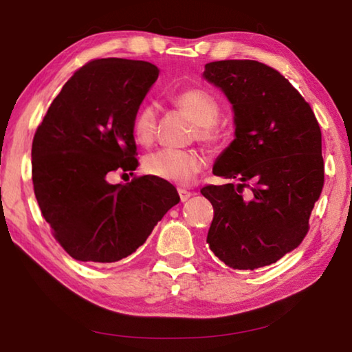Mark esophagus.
<instances>
[{"mask_svg":"<svg viewBox=\"0 0 352 352\" xmlns=\"http://www.w3.org/2000/svg\"><path fill=\"white\" fill-rule=\"evenodd\" d=\"M178 195H180V200L182 201H186L190 195H192V192H189L188 189H183V188H178Z\"/></svg>","mask_w":352,"mask_h":352,"instance_id":"1","label":"esophagus"}]
</instances>
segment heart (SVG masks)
<instances>
[{
    "instance_id": "1",
    "label": "heart",
    "mask_w": 352,
    "mask_h": 352,
    "mask_svg": "<svg viewBox=\"0 0 352 352\" xmlns=\"http://www.w3.org/2000/svg\"><path fill=\"white\" fill-rule=\"evenodd\" d=\"M174 104L195 126L197 138L208 144H216L225 138L223 129L217 126L220 107L210 93L200 88H189L174 98ZM157 130V110L153 105H142L135 115L132 133L136 142L151 144ZM205 168V160L194 151L160 148L144 158V170L160 180L188 184Z\"/></svg>"
}]
</instances>
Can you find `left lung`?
<instances>
[{
	"label": "left lung",
	"instance_id": "8db88e82",
	"mask_svg": "<svg viewBox=\"0 0 352 352\" xmlns=\"http://www.w3.org/2000/svg\"><path fill=\"white\" fill-rule=\"evenodd\" d=\"M204 79L230 100L236 127L212 168L230 183L200 189L214 208L206 242L231 269L270 265L305 239L323 189L317 118L284 76L261 62L206 63Z\"/></svg>",
	"mask_w": 352,
	"mask_h": 352
}]
</instances>
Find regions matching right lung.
<instances>
[{"label": "right lung", "mask_w": 352, "mask_h": 352, "mask_svg": "<svg viewBox=\"0 0 352 352\" xmlns=\"http://www.w3.org/2000/svg\"><path fill=\"white\" fill-rule=\"evenodd\" d=\"M142 60L98 58L65 83L35 132L32 183L41 214L71 258L118 262L136 252L180 201L152 175L111 184L110 172L138 168L132 124L158 79Z\"/></svg>", "instance_id": "right-lung-1"}]
</instances>
